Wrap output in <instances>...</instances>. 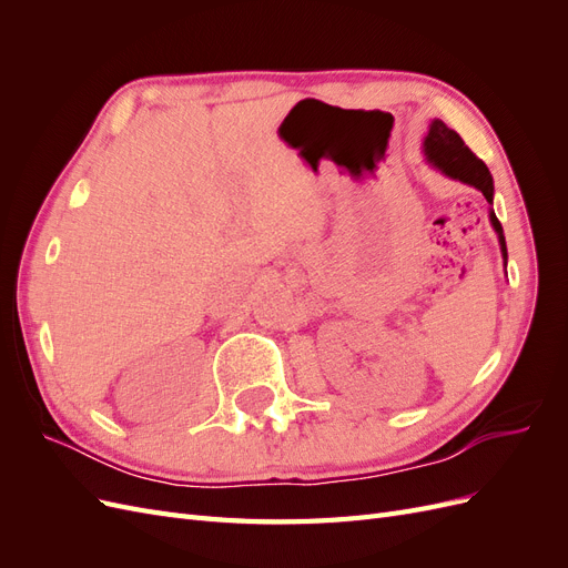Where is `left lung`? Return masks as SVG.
Here are the masks:
<instances>
[{"instance_id": "obj_1", "label": "left lung", "mask_w": 568, "mask_h": 568, "mask_svg": "<svg viewBox=\"0 0 568 568\" xmlns=\"http://www.w3.org/2000/svg\"><path fill=\"white\" fill-rule=\"evenodd\" d=\"M424 151H426V159L432 161L436 168H440L445 175H450L453 180L467 182V184L480 189L486 201L493 203L490 170L467 144H464V140L455 130H450L443 123V120H434L432 128H428V134L424 140ZM490 222H493L495 232L500 234V246H503V255L507 261V246H505L500 220L495 217V213H490Z\"/></svg>"}]
</instances>
